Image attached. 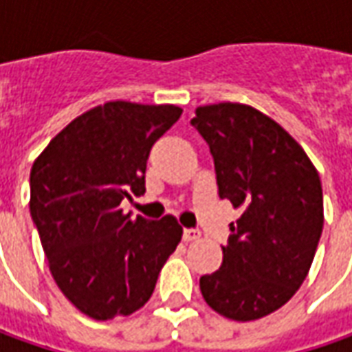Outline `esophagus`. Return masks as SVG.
Wrapping results in <instances>:
<instances>
[{"label": "esophagus", "mask_w": 352, "mask_h": 352, "mask_svg": "<svg viewBox=\"0 0 352 352\" xmlns=\"http://www.w3.org/2000/svg\"><path fill=\"white\" fill-rule=\"evenodd\" d=\"M199 238H201V230H197V228H185L183 230V240L185 242H195Z\"/></svg>", "instance_id": "34e87169"}]
</instances>
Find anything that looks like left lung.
Listing matches in <instances>:
<instances>
[{
	"label": "left lung",
	"mask_w": 352,
	"mask_h": 352,
	"mask_svg": "<svg viewBox=\"0 0 352 352\" xmlns=\"http://www.w3.org/2000/svg\"><path fill=\"white\" fill-rule=\"evenodd\" d=\"M195 114L219 195L242 210L221 267L199 287L222 317L256 321L285 305L307 278L323 230L321 179L303 147L252 106L221 102Z\"/></svg>",
	"instance_id": "obj_1"
}]
</instances>
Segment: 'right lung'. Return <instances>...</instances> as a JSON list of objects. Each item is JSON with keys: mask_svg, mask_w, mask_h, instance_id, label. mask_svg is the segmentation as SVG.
<instances>
[{"mask_svg": "<svg viewBox=\"0 0 352 352\" xmlns=\"http://www.w3.org/2000/svg\"><path fill=\"white\" fill-rule=\"evenodd\" d=\"M173 104L106 102L74 118L31 167V217L65 298L96 321L151 298L183 228L175 217L131 219L120 203L146 192L151 146L181 118Z\"/></svg>", "mask_w": 352, "mask_h": 352, "instance_id": "1", "label": "right lung"}]
</instances>
